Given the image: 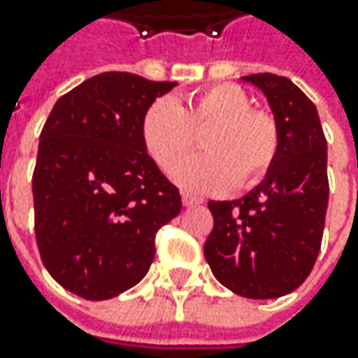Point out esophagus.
I'll use <instances>...</instances> for the list:
<instances>
[{"instance_id":"34e87169","label":"esophagus","mask_w":358,"mask_h":358,"mask_svg":"<svg viewBox=\"0 0 358 358\" xmlns=\"http://www.w3.org/2000/svg\"><path fill=\"white\" fill-rule=\"evenodd\" d=\"M183 205L185 207H195V205H201L203 203V199H199V197H191V195H187V193H183Z\"/></svg>"}]
</instances>
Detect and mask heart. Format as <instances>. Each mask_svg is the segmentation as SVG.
Listing matches in <instances>:
<instances>
[{
	"mask_svg": "<svg viewBox=\"0 0 358 358\" xmlns=\"http://www.w3.org/2000/svg\"><path fill=\"white\" fill-rule=\"evenodd\" d=\"M205 154L183 164L178 159L192 146L194 133ZM145 149L163 171L189 193H219L231 185H257L273 167L279 153V125L275 117L253 109L239 85L221 83L191 93L179 105L171 97H157L141 117Z\"/></svg>",
	"mask_w": 358,
	"mask_h": 358,
	"instance_id": "obj_1",
	"label": "heart"
}]
</instances>
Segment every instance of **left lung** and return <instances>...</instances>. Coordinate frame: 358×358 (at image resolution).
<instances>
[{
    "label": "left lung",
    "instance_id": "left-lung-1",
    "mask_svg": "<svg viewBox=\"0 0 358 358\" xmlns=\"http://www.w3.org/2000/svg\"><path fill=\"white\" fill-rule=\"evenodd\" d=\"M267 97L279 125V153L265 179L235 201H209L213 231L205 259L235 295L277 299L313 271L329 205L327 139L317 107L291 79L243 77Z\"/></svg>",
    "mask_w": 358,
    "mask_h": 358
}]
</instances>
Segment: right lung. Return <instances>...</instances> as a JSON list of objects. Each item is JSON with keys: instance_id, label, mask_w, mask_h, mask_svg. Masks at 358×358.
Listing matches in <instances>:
<instances>
[{"instance_id": "obj_1", "label": "right lung", "mask_w": 358, "mask_h": 358, "mask_svg": "<svg viewBox=\"0 0 358 358\" xmlns=\"http://www.w3.org/2000/svg\"><path fill=\"white\" fill-rule=\"evenodd\" d=\"M175 85L99 73L57 99L39 135V255L63 289L87 301L117 296L141 281L155 257V233L181 211L179 189L141 137L145 109Z\"/></svg>"}]
</instances>
